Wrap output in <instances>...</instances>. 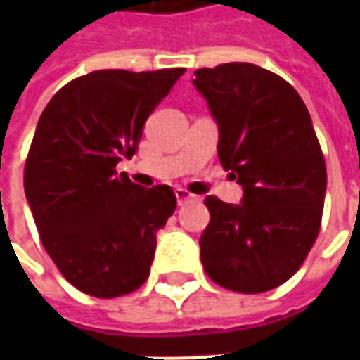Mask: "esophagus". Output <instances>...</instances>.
I'll return each instance as SVG.
<instances>
[{"mask_svg": "<svg viewBox=\"0 0 360 360\" xmlns=\"http://www.w3.org/2000/svg\"><path fill=\"white\" fill-rule=\"evenodd\" d=\"M175 196H177V202L185 204L188 200H195V195H191L187 188H175Z\"/></svg>", "mask_w": 360, "mask_h": 360, "instance_id": "obj_1", "label": "esophagus"}]
</instances>
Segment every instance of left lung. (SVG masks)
<instances>
[{
  "instance_id": "left-lung-1",
  "label": "left lung",
  "mask_w": 360,
  "mask_h": 360,
  "mask_svg": "<svg viewBox=\"0 0 360 360\" xmlns=\"http://www.w3.org/2000/svg\"><path fill=\"white\" fill-rule=\"evenodd\" d=\"M195 77L219 125V162L245 191L243 204L204 198L200 260L218 285L264 293L301 268L320 233L324 154L307 105L279 75L235 61Z\"/></svg>"
}]
</instances>
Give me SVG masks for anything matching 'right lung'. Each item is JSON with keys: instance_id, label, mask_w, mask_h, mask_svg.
<instances>
[{"instance_id": "right-lung-1", "label": "right lung", "mask_w": 360, "mask_h": 360, "mask_svg": "<svg viewBox=\"0 0 360 360\" xmlns=\"http://www.w3.org/2000/svg\"><path fill=\"white\" fill-rule=\"evenodd\" d=\"M183 73L92 71L59 89L40 115L27 200L53 264L90 297H123L148 279L158 229L177 198L167 185H134L115 165L136 152L146 119Z\"/></svg>"}]
</instances>
